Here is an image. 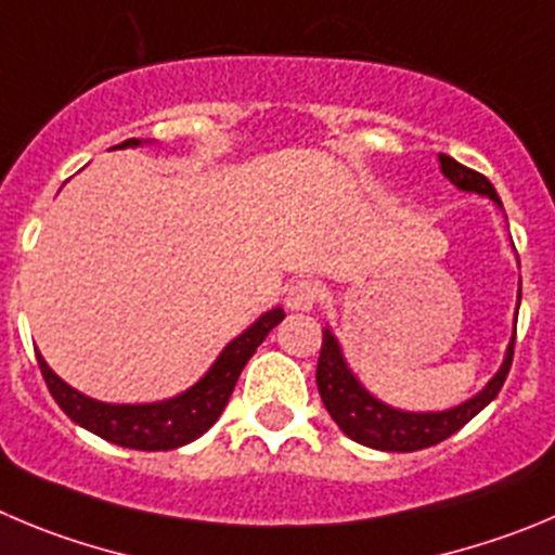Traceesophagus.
I'll use <instances>...</instances> for the list:
<instances>
[{
	"mask_svg": "<svg viewBox=\"0 0 555 555\" xmlns=\"http://www.w3.org/2000/svg\"><path fill=\"white\" fill-rule=\"evenodd\" d=\"M320 287L312 279H298L287 287V295H284V304H287L289 312H309V309L318 304Z\"/></svg>",
	"mask_w": 555,
	"mask_h": 555,
	"instance_id": "1",
	"label": "esophagus"
}]
</instances>
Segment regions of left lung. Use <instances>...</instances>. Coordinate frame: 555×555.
Segmentation results:
<instances>
[{"mask_svg":"<svg viewBox=\"0 0 555 555\" xmlns=\"http://www.w3.org/2000/svg\"><path fill=\"white\" fill-rule=\"evenodd\" d=\"M441 160V172L457 185L460 191L468 194L490 196L495 205L501 207L499 194H495L493 183L485 175L474 172V169L463 167L449 155H438ZM517 309H520V289H517ZM512 356H515V331L506 345L504 361H501L499 372L488 380V386L476 391L470 400L460 402V405L447 408V411H400V408L386 405L377 400L372 391H366L364 383L356 377L350 370L348 359L341 353L339 339L334 331H323V348H320L318 361V388L320 400H323L325 411L331 413L339 429L348 435L350 441L364 443L370 449H380V452H418V449L435 447V443L447 441L449 435L457 433L460 427L470 422L479 411L490 405L499 397L501 386H504L506 375H509Z\"/></svg>","mask_w":555,"mask_h":555,"instance_id":"1","label":"left lung"}]
</instances>
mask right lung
<instances>
[{
    "label": "right lung",
    "mask_w": 555,
    "mask_h": 555,
    "mask_svg": "<svg viewBox=\"0 0 555 555\" xmlns=\"http://www.w3.org/2000/svg\"><path fill=\"white\" fill-rule=\"evenodd\" d=\"M144 144L142 139H128V142L117 144L112 150L139 147ZM284 320V309L273 307L266 314L254 320L243 334L227 345L214 361V366L199 377L191 388L180 391L178 397L160 402H142V405H114V402L92 400V397L81 395L74 386H67L49 364L43 356L38 353L40 372L46 377L51 397L56 405L67 413V418H74L79 427L90 429L98 438L108 443L126 449H139V452H167V449L185 447V443L196 441L199 435L214 427L216 418L227 408L235 388L237 377H241L243 366L251 359L254 350L260 348L262 339L276 328Z\"/></svg>",
    "instance_id": "add662e5"
}]
</instances>
